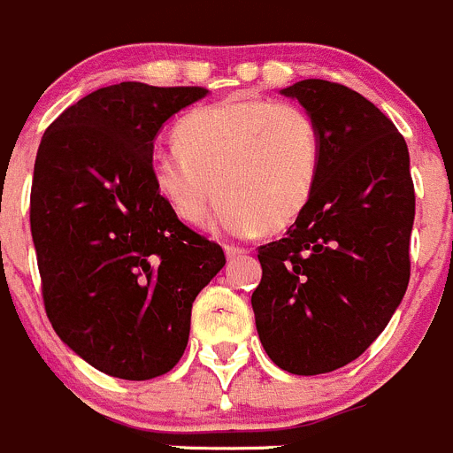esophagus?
I'll return each mask as SVG.
<instances>
[{
  "label": "esophagus",
  "instance_id": "esophagus-1",
  "mask_svg": "<svg viewBox=\"0 0 453 453\" xmlns=\"http://www.w3.org/2000/svg\"><path fill=\"white\" fill-rule=\"evenodd\" d=\"M246 255V250H243V248H236V246H226V257H227V261H232V259H239V257H243Z\"/></svg>",
  "mask_w": 453,
  "mask_h": 453
}]
</instances>
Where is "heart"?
<instances>
[{"label":"heart","mask_w":453,"mask_h":453,"mask_svg":"<svg viewBox=\"0 0 453 453\" xmlns=\"http://www.w3.org/2000/svg\"><path fill=\"white\" fill-rule=\"evenodd\" d=\"M176 150L156 151V196L185 226L219 205L210 230L246 239L297 221L315 189L322 158L311 113L268 100H226L189 111L174 129Z\"/></svg>","instance_id":"heart-1"}]
</instances>
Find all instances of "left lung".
I'll return each mask as SVG.
<instances>
[{"label":"left lung","mask_w":453,"mask_h":453,"mask_svg":"<svg viewBox=\"0 0 453 453\" xmlns=\"http://www.w3.org/2000/svg\"><path fill=\"white\" fill-rule=\"evenodd\" d=\"M317 122L322 158L306 210L259 248V340L279 369L319 375L360 357L409 286L416 194L395 125L344 84L281 88Z\"/></svg>","instance_id":"obj_1"}]
</instances>
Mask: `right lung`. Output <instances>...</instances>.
<instances>
[{
    "label": "right lung",
    "instance_id": "add662e5",
    "mask_svg": "<svg viewBox=\"0 0 453 453\" xmlns=\"http://www.w3.org/2000/svg\"><path fill=\"white\" fill-rule=\"evenodd\" d=\"M203 87L120 82L88 93L42 136L31 234L46 315L84 362L151 380L180 360L196 295L226 265L221 246L156 196L154 141Z\"/></svg>",
    "mask_w": 453,
    "mask_h": 453
}]
</instances>
